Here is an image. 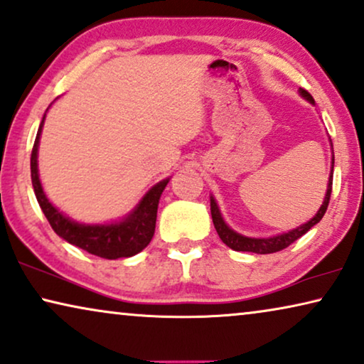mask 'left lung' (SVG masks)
Here are the masks:
<instances>
[{"mask_svg":"<svg viewBox=\"0 0 364 364\" xmlns=\"http://www.w3.org/2000/svg\"><path fill=\"white\" fill-rule=\"evenodd\" d=\"M300 94L304 95L306 100L314 104V97H311L305 89H300ZM331 163H335V158ZM331 186H333V165H331V175L328 180V189H326V194H325V201H323V204H321V208L318 209V213L315 214L314 219H310L309 223L301 224L300 228L294 229V231H289V232L280 234V235H274V237H267V239L245 237V235L234 232L232 229L229 228L226 223H224L221 213H219L216 201L211 198V216H213L214 228H216V231L223 242L226 244L228 247H231L232 250H237V252H255V254L279 252V250H282L285 247H289L290 244H294L296 239L309 232L310 229L315 226V224H318L321 221V218H323L326 213V208H328L330 196H331Z\"/></svg>","mask_w":364,"mask_h":364,"instance_id":"obj_1","label":"left lung"}]
</instances>
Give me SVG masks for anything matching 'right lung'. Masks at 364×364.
I'll use <instances>...</instances> for the list:
<instances>
[{"label": "right lung", "instance_id": "obj_1", "mask_svg": "<svg viewBox=\"0 0 364 364\" xmlns=\"http://www.w3.org/2000/svg\"><path fill=\"white\" fill-rule=\"evenodd\" d=\"M44 119L41 122L38 135H36L33 151H31V180H33L34 194L38 198V203L43 209L46 219H48L50 228L54 232L60 235L69 244L77 245V247L87 250L89 254H94L97 257L104 259H120V257H132L150 244V240L155 234L156 224V211L158 201L163 189L170 180H163L155 184L150 191H148L140 204L135 208L129 218L124 219L122 223L115 224H97V226H85L70 221L65 218L63 213H59L49 199L46 198L41 186L39 175H38V146L39 136L43 130Z\"/></svg>", "mask_w": 364, "mask_h": 364}]
</instances>
